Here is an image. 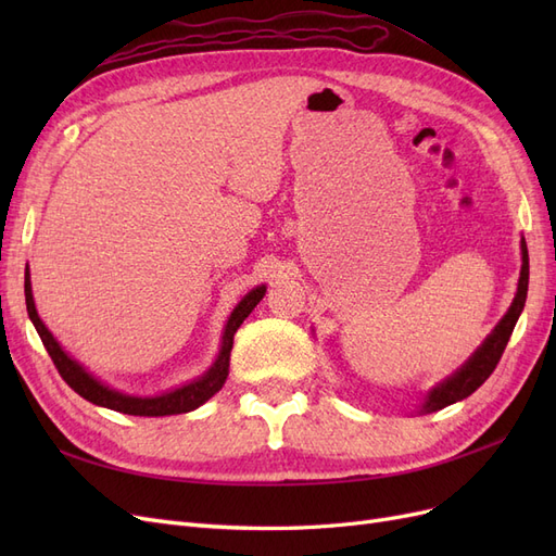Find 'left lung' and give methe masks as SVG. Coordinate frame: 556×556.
Segmentation results:
<instances>
[{
  "instance_id": "1",
  "label": "left lung",
  "mask_w": 556,
  "mask_h": 556,
  "mask_svg": "<svg viewBox=\"0 0 556 556\" xmlns=\"http://www.w3.org/2000/svg\"><path fill=\"white\" fill-rule=\"evenodd\" d=\"M527 290H529V250H527V241L521 239V271L517 282V294L513 299L508 313L501 317V323L494 327V331L486 336L484 343L468 357V362L462 368H457L450 378H445L441 384H435L433 390L427 392L419 413H435L450 406V403H457L470 396L486 378L494 374L503 350H506L510 341V333L517 325V319L521 311H525Z\"/></svg>"
}]
</instances>
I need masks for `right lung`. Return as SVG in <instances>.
Returning <instances> with one entry per match:
<instances>
[{
	"label": "right lung",
	"instance_id": "1",
	"mask_svg": "<svg viewBox=\"0 0 556 556\" xmlns=\"http://www.w3.org/2000/svg\"><path fill=\"white\" fill-rule=\"evenodd\" d=\"M264 292H266L264 285H260V288H255V290H250L239 301V306L231 311L227 325H225L220 352H217V359L213 362V366L204 376L188 382V384H182V387H176V390H172V392H164L160 396H129V394L113 390V387L104 384L102 380H97L76 359L66 355L62 345L55 341V336L50 333L48 327L41 323V317L35 306V296H31L29 271L25 274V304H27L29 319H31V325H35L37 333L41 336V343L48 350V355H50V359H53L62 380L70 384L76 394L94 403V406L111 408V410L125 413V415H139V417H164V415L190 413V410L199 408L201 403H206L215 392H220L227 376H229V352L233 345V333H237V329L243 325V319L252 313V308H255L264 299Z\"/></svg>",
	"mask_w": 556,
	"mask_h": 556
}]
</instances>
